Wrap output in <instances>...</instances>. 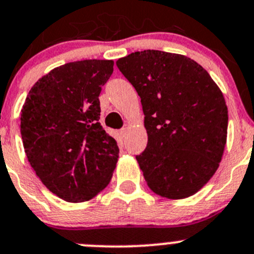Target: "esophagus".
I'll return each mask as SVG.
<instances>
[{
	"mask_svg": "<svg viewBox=\"0 0 254 254\" xmlns=\"http://www.w3.org/2000/svg\"><path fill=\"white\" fill-rule=\"evenodd\" d=\"M119 136H120V139H123L124 140V137L127 136V129H122V130H119Z\"/></svg>",
	"mask_w": 254,
	"mask_h": 254,
	"instance_id": "esophagus-1",
	"label": "esophagus"
}]
</instances>
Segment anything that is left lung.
<instances>
[{
    "label": "left lung",
    "mask_w": 254,
    "mask_h": 254,
    "mask_svg": "<svg viewBox=\"0 0 254 254\" xmlns=\"http://www.w3.org/2000/svg\"><path fill=\"white\" fill-rule=\"evenodd\" d=\"M117 66L141 98L147 146L136 160L148 188L167 199L195 194L216 172L226 145L222 92L179 54L135 51Z\"/></svg>",
    "instance_id": "obj_1"
}]
</instances>
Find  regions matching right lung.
<instances>
[{"label": "right lung", "instance_id": "add662e5", "mask_svg": "<svg viewBox=\"0 0 254 254\" xmlns=\"http://www.w3.org/2000/svg\"><path fill=\"white\" fill-rule=\"evenodd\" d=\"M113 60H83L35 82L20 113L25 155L45 187L70 203L94 198L111 182L117 141L99 123V93Z\"/></svg>", "mask_w": 254, "mask_h": 254}]
</instances>
